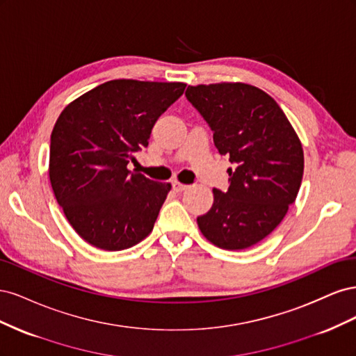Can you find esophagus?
Segmentation results:
<instances>
[{"mask_svg":"<svg viewBox=\"0 0 356 356\" xmlns=\"http://www.w3.org/2000/svg\"><path fill=\"white\" fill-rule=\"evenodd\" d=\"M172 188H174V190H175V191H178V193H181V191L187 190V188H188V186H186V184H181V182L175 181V182H172Z\"/></svg>","mask_w":356,"mask_h":356,"instance_id":"obj_1","label":"esophagus"}]
</instances>
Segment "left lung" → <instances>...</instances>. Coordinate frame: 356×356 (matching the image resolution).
<instances>
[{
	"instance_id": "obj_1",
	"label": "left lung",
	"mask_w": 356,
	"mask_h": 356,
	"mask_svg": "<svg viewBox=\"0 0 356 356\" xmlns=\"http://www.w3.org/2000/svg\"><path fill=\"white\" fill-rule=\"evenodd\" d=\"M187 99L229 156V190L213 188L212 208L197 217L204 238L222 250H245L270 234L296 202L303 148L276 101L245 83L188 86Z\"/></svg>"
}]
</instances>
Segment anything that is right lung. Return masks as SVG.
Masks as SVG:
<instances>
[{
  "label": "right lung",
  "instance_id": "add662e5",
  "mask_svg": "<svg viewBox=\"0 0 356 356\" xmlns=\"http://www.w3.org/2000/svg\"><path fill=\"white\" fill-rule=\"evenodd\" d=\"M184 83L113 80L63 110L50 136L53 193L81 239L122 251L152 233L170 184L127 169Z\"/></svg>",
  "mask_w": 356,
  "mask_h": 356
}]
</instances>
